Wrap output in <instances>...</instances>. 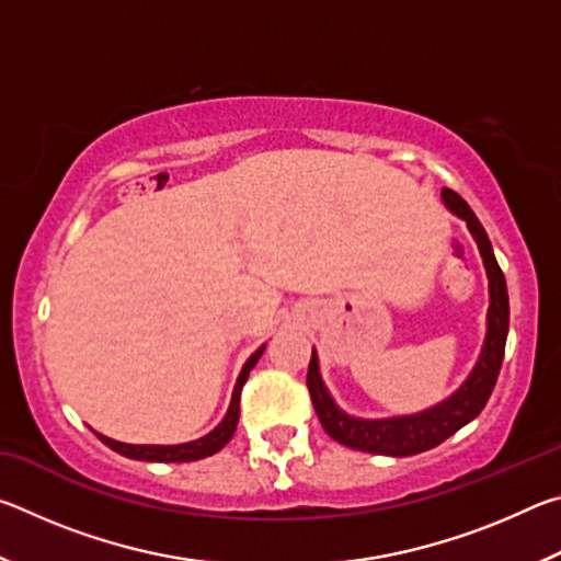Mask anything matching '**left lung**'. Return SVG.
I'll list each match as a JSON object with an SVG mask.
<instances>
[{
	"label": "left lung",
	"instance_id": "1",
	"mask_svg": "<svg viewBox=\"0 0 561 561\" xmlns=\"http://www.w3.org/2000/svg\"><path fill=\"white\" fill-rule=\"evenodd\" d=\"M443 205L460 217L468 225L474 244H478L482 264L488 272V289H490V307H488V331L482 341L480 356L474 360L470 376L445 398V401L425 408L421 413L411 415H393V417H356L341 408L319 371L317 348H311L307 386L311 393V403L319 415L324 431L336 443L346 448L374 453V455H391V458H405V455H417L440 445L453 433H458L462 425L480 415L485 408L492 388L497 383V374L505 356V341L510 329V299L507 284L500 264L492 252L490 237L485 227L480 225L478 217L470 210V205L462 201L458 193L443 187Z\"/></svg>",
	"mask_w": 561,
	"mask_h": 561
}]
</instances>
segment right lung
Segmentation results:
<instances>
[{"instance_id":"1","label":"right lung","mask_w":561,"mask_h":561,"mask_svg":"<svg viewBox=\"0 0 561 561\" xmlns=\"http://www.w3.org/2000/svg\"><path fill=\"white\" fill-rule=\"evenodd\" d=\"M264 346L262 344L254 354L244 360L240 376H237V383H234V391H232V401L230 408H227V413L220 423L215 425V428L203 435V438L197 440H190V443H178V445H133V443H121V440H113L108 435H99V440L103 445H108L111 450H116L121 455H126L130 460H146V462H193V460H203L207 455H215L217 450H222L230 438L234 435L237 428V421H240V393H242V386L247 381V376L257 364L260 356L264 354Z\"/></svg>"}]
</instances>
